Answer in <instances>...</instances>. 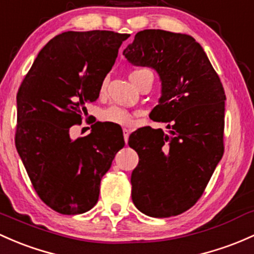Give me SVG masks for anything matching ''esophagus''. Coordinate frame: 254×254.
Segmentation results:
<instances>
[{
	"label": "esophagus",
	"instance_id": "1",
	"mask_svg": "<svg viewBox=\"0 0 254 254\" xmlns=\"http://www.w3.org/2000/svg\"><path fill=\"white\" fill-rule=\"evenodd\" d=\"M129 133H130V130L128 129V128H124V138H125V143L126 144L128 141V137H129Z\"/></svg>",
	"mask_w": 254,
	"mask_h": 254
}]
</instances>
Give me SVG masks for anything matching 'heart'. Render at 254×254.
<instances>
[{"instance_id": "heart-1", "label": "heart", "mask_w": 254, "mask_h": 254, "mask_svg": "<svg viewBox=\"0 0 254 254\" xmlns=\"http://www.w3.org/2000/svg\"><path fill=\"white\" fill-rule=\"evenodd\" d=\"M149 71L146 69H135L130 72L129 78L133 83L135 82V80L140 75H143L144 72ZM106 88V81H103L102 86H100V93H104ZM102 119L106 122H111V124L121 125V126H128V125L132 124V114L129 111H127L126 109L120 108V106H110V108L105 109L102 113Z\"/></svg>"}]
</instances>
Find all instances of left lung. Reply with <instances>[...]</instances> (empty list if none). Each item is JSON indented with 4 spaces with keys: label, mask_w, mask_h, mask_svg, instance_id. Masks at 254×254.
I'll return each instance as SVG.
<instances>
[{
    "label": "left lung",
    "mask_w": 254,
    "mask_h": 254,
    "mask_svg": "<svg viewBox=\"0 0 254 254\" xmlns=\"http://www.w3.org/2000/svg\"><path fill=\"white\" fill-rule=\"evenodd\" d=\"M124 56L159 73L161 98L150 119L170 129L143 127L129 135L128 145L139 156L130 177L133 203L150 217L178 215L197 202L222 160L224 88L189 35L139 31Z\"/></svg>",
    "instance_id": "obj_1"
}]
</instances>
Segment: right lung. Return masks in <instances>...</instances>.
Listing matches in <instances>:
<instances>
[{
    "mask_svg": "<svg viewBox=\"0 0 254 254\" xmlns=\"http://www.w3.org/2000/svg\"><path fill=\"white\" fill-rule=\"evenodd\" d=\"M128 36L100 30L63 32L40 51L19 87L17 151L35 191L58 213L93 208L100 181L125 145L124 135L103 122L76 140L70 127L81 124L86 105L98 99Z\"/></svg>",
    "mask_w": 254,
    "mask_h": 254,
    "instance_id": "1",
    "label": "right lung"
}]
</instances>
